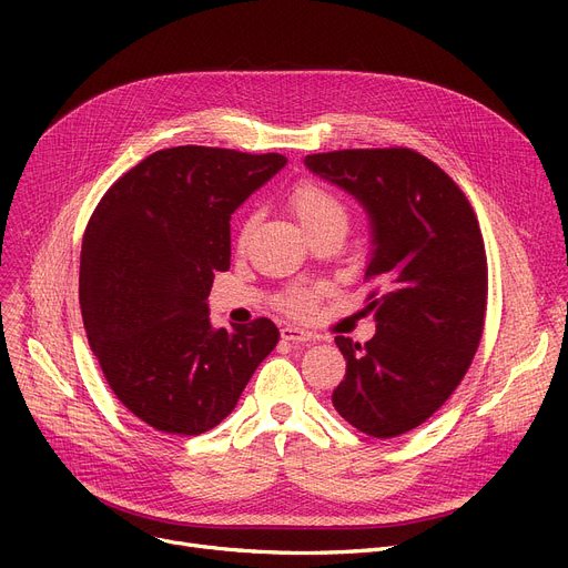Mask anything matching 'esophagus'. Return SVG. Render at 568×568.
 <instances>
[{"label":"esophagus","mask_w":568,"mask_h":568,"mask_svg":"<svg viewBox=\"0 0 568 568\" xmlns=\"http://www.w3.org/2000/svg\"><path fill=\"white\" fill-rule=\"evenodd\" d=\"M281 336H283V341H290V343H308V341H315V334H313V332L300 329V326H285V329H281Z\"/></svg>","instance_id":"esophagus-1"}]
</instances>
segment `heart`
Instances as JSON below:
<instances>
[{
	"mask_svg": "<svg viewBox=\"0 0 568 568\" xmlns=\"http://www.w3.org/2000/svg\"><path fill=\"white\" fill-rule=\"evenodd\" d=\"M290 204L294 209L296 219L308 230L329 223V221H338L345 223L347 221V206L345 202L332 191L317 182H302L296 184L292 195H290ZM253 227V219H248L242 227V239L251 232ZM285 308L296 313V315H308L315 308V294L313 292H292L285 300Z\"/></svg>",
	"mask_w": 568,
	"mask_h": 568,
	"instance_id": "1",
	"label": "heart"
}]
</instances>
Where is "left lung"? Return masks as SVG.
<instances>
[{
    "instance_id": "left-lung-1",
    "label": "left lung",
    "mask_w": 568,
    "mask_h": 568,
    "mask_svg": "<svg viewBox=\"0 0 568 568\" xmlns=\"http://www.w3.org/2000/svg\"><path fill=\"white\" fill-rule=\"evenodd\" d=\"M306 168L359 202L371 221L364 281L377 329L336 336L347 371L336 412L371 437H398L449 400L484 334L488 262L474 209L454 179L405 146L311 154Z\"/></svg>"
}]
</instances>
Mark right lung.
I'll list each match as a JSON object with an SVG mask.
<instances>
[{
  "label": "right lung",
  "mask_w": 568,
  "mask_h": 568,
  "mask_svg": "<svg viewBox=\"0 0 568 568\" xmlns=\"http://www.w3.org/2000/svg\"><path fill=\"white\" fill-rule=\"evenodd\" d=\"M287 159L172 146L108 189L80 253L84 332L114 396L170 435H200L234 409L278 343L272 320L214 329L206 296L230 268V219Z\"/></svg>",
  "instance_id": "add662e5"
}]
</instances>
